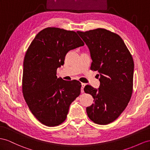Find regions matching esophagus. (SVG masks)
<instances>
[{
	"label": "esophagus",
	"mask_w": 150,
	"mask_h": 150,
	"mask_svg": "<svg viewBox=\"0 0 150 150\" xmlns=\"http://www.w3.org/2000/svg\"><path fill=\"white\" fill-rule=\"evenodd\" d=\"M86 86V83H82V87H81V93H83V92H84L83 89H84V87H85V86Z\"/></svg>",
	"instance_id": "1"
}]
</instances>
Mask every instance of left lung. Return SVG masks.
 I'll use <instances>...</instances> for the list:
<instances>
[{"label": "left lung", "instance_id": "obj_1", "mask_svg": "<svg viewBox=\"0 0 150 150\" xmlns=\"http://www.w3.org/2000/svg\"><path fill=\"white\" fill-rule=\"evenodd\" d=\"M89 49L91 70L98 71L100 86L84 87L94 103L87 107L88 117L96 124L106 125L120 116L132 94L134 64L122 38L103 28L77 31Z\"/></svg>", "mask_w": 150, "mask_h": 150}]
</instances>
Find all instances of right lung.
Returning a JSON list of instances; mask_svg holds the SVG:
<instances>
[{"label":"right lung","mask_w":150,"mask_h":150,"mask_svg":"<svg viewBox=\"0 0 150 150\" xmlns=\"http://www.w3.org/2000/svg\"><path fill=\"white\" fill-rule=\"evenodd\" d=\"M83 45L76 32L49 27L37 34L26 51L23 93L30 110L42 124H62L71 103L80 95L81 83L57 78L56 71L64 64L68 51Z\"/></svg>","instance_id":"obj_1"}]
</instances>
